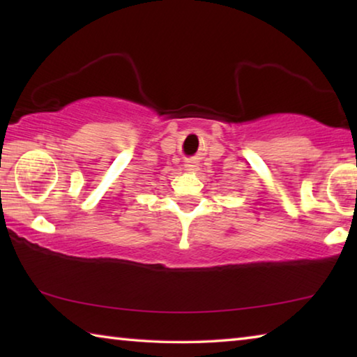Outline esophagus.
<instances>
[{"label":"esophagus","mask_w":357,"mask_h":357,"mask_svg":"<svg viewBox=\"0 0 357 357\" xmlns=\"http://www.w3.org/2000/svg\"><path fill=\"white\" fill-rule=\"evenodd\" d=\"M184 167H185L187 172H195L198 168V162L195 159H189V160H185Z\"/></svg>","instance_id":"esophagus-1"}]
</instances>
